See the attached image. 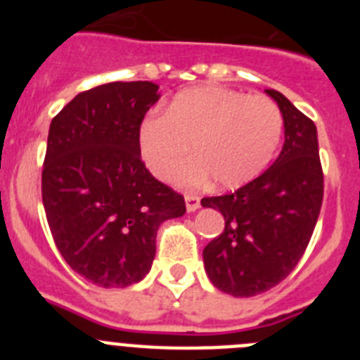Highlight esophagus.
<instances>
[{"instance_id": "34e87169", "label": "esophagus", "mask_w": 360, "mask_h": 360, "mask_svg": "<svg viewBox=\"0 0 360 360\" xmlns=\"http://www.w3.org/2000/svg\"><path fill=\"white\" fill-rule=\"evenodd\" d=\"M186 209L187 212H195L200 209V196L186 195Z\"/></svg>"}]
</instances>
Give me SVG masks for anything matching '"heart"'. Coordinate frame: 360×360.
<instances>
[{"label": "heart", "mask_w": 360, "mask_h": 360, "mask_svg": "<svg viewBox=\"0 0 360 360\" xmlns=\"http://www.w3.org/2000/svg\"><path fill=\"white\" fill-rule=\"evenodd\" d=\"M283 135L278 104L265 95H245L221 86H198L180 91L165 115L151 113L136 133L139 151L155 176L173 174L180 186H195L212 176L214 186L236 189L252 182L272 162Z\"/></svg>", "instance_id": "b5f03b06"}]
</instances>
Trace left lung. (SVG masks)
<instances>
[{
    "label": "left lung",
    "mask_w": 360,
    "mask_h": 360,
    "mask_svg": "<svg viewBox=\"0 0 360 360\" xmlns=\"http://www.w3.org/2000/svg\"><path fill=\"white\" fill-rule=\"evenodd\" d=\"M278 103L285 144L269 169L231 195L203 198L218 209L225 229L203 249V265L216 288L234 297L270 290L290 274L308 247L323 203V169L316 124L283 94Z\"/></svg>",
    "instance_id": "1"
}]
</instances>
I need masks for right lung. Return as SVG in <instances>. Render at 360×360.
I'll return each mask as SVG.
<instances>
[{"instance_id": "obj_1", "label": "right lung", "mask_w": 360, "mask_h": 360, "mask_svg": "<svg viewBox=\"0 0 360 360\" xmlns=\"http://www.w3.org/2000/svg\"><path fill=\"white\" fill-rule=\"evenodd\" d=\"M149 81L110 82L73 97L52 119L41 178L57 249L97 287L146 278L157 231L186 212L184 196L153 176L136 133L158 101Z\"/></svg>"}]
</instances>
